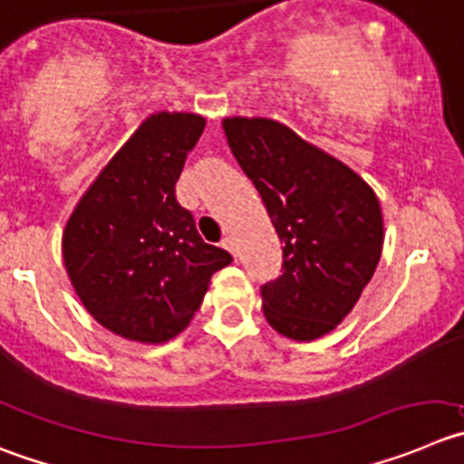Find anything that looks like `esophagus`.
Here are the masks:
<instances>
[{"label":"esophagus","instance_id":"esophagus-1","mask_svg":"<svg viewBox=\"0 0 464 464\" xmlns=\"http://www.w3.org/2000/svg\"><path fill=\"white\" fill-rule=\"evenodd\" d=\"M222 246H224V249H228V252H231L233 256H236V240H233L231 236L224 237V240H222Z\"/></svg>","mask_w":464,"mask_h":464}]
</instances>
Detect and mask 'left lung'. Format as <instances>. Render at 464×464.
Here are the masks:
<instances>
[{"mask_svg": "<svg viewBox=\"0 0 464 464\" xmlns=\"http://www.w3.org/2000/svg\"><path fill=\"white\" fill-rule=\"evenodd\" d=\"M222 125L284 242V275L263 285L267 323L291 341L330 334L378 267L384 242L378 197L348 164L279 121L228 116Z\"/></svg>", "mask_w": 464, "mask_h": 464, "instance_id": "left-lung-1", "label": "left lung"}]
</instances>
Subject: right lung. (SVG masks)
Masks as SVG:
<instances>
[{"instance_id": "right-lung-1", "label": "right lung", "mask_w": 464, "mask_h": 464, "mask_svg": "<svg viewBox=\"0 0 464 464\" xmlns=\"http://www.w3.org/2000/svg\"><path fill=\"white\" fill-rule=\"evenodd\" d=\"M206 119L158 111L95 176L62 237L63 266L84 309L137 343H167L189 324L210 276L233 261L203 242L176 180Z\"/></svg>"}]
</instances>
